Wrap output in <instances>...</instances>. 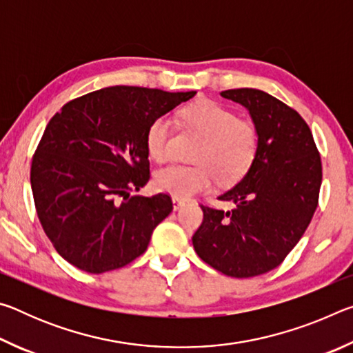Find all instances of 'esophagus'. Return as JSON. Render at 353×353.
<instances>
[{"label": "esophagus", "instance_id": "34e87169", "mask_svg": "<svg viewBox=\"0 0 353 353\" xmlns=\"http://www.w3.org/2000/svg\"><path fill=\"white\" fill-rule=\"evenodd\" d=\"M185 205V201L179 199V198H172V208H174V212L181 210V208Z\"/></svg>", "mask_w": 353, "mask_h": 353}]
</instances>
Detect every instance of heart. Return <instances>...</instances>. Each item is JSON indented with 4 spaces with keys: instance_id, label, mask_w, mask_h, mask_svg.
<instances>
[{
    "instance_id": "obj_1",
    "label": "heart",
    "mask_w": 353,
    "mask_h": 353,
    "mask_svg": "<svg viewBox=\"0 0 353 353\" xmlns=\"http://www.w3.org/2000/svg\"><path fill=\"white\" fill-rule=\"evenodd\" d=\"M182 119L185 126L204 137L194 154V162L201 165L171 163L160 168L154 176L160 191L187 199L210 188L214 176L221 183H230L250 168L259 151V132L250 123L238 119L235 112L216 103H199L188 107ZM171 137L168 117H157L149 124L146 148L154 160L168 157Z\"/></svg>"
}]
</instances>
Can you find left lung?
<instances>
[{"label": "left lung", "instance_id": "obj_1", "mask_svg": "<svg viewBox=\"0 0 353 353\" xmlns=\"http://www.w3.org/2000/svg\"><path fill=\"white\" fill-rule=\"evenodd\" d=\"M221 97L249 112L259 151L241 181L218 196L234 210L202 205L193 246L225 276L255 277L277 268L307 230L318 207L321 157L302 117L270 93L235 88Z\"/></svg>", "mask_w": 353, "mask_h": 353}]
</instances>
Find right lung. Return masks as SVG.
I'll list each match as a JSON object with an SVG mask.
<instances>
[{
    "instance_id": "1",
    "label": "right lung",
    "mask_w": 353,
    "mask_h": 353,
    "mask_svg": "<svg viewBox=\"0 0 353 353\" xmlns=\"http://www.w3.org/2000/svg\"><path fill=\"white\" fill-rule=\"evenodd\" d=\"M196 92L115 85L70 101L43 132L31 166L35 208L59 254L101 274L145 252L168 216V194H130L149 181L148 128Z\"/></svg>"
}]
</instances>
